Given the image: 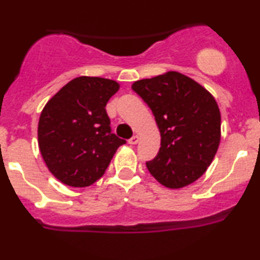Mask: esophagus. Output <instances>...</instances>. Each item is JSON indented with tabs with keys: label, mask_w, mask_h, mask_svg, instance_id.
Masks as SVG:
<instances>
[{
	"label": "esophagus",
	"mask_w": 260,
	"mask_h": 260,
	"mask_svg": "<svg viewBox=\"0 0 260 260\" xmlns=\"http://www.w3.org/2000/svg\"><path fill=\"white\" fill-rule=\"evenodd\" d=\"M138 142H139V136H133L132 138L128 140V143H129V144H132V145L137 144Z\"/></svg>",
	"instance_id": "esophagus-1"
}]
</instances>
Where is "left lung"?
Wrapping results in <instances>:
<instances>
[{
	"mask_svg": "<svg viewBox=\"0 0 260 260\" xmlns=\"http://www.w3.org/2000/svg\"><path fill=\"white\" fill-rule=\"evenodd\" d=\"M132 89L153 111L161 136L159 153L147 168L162 186L177 189L198 180L215 156L221 116L207 89L171 72L137 80Z\"/></svg>",
	"mask_w": 260,
	"mask_h": 260,
	"instance_id": "8db88e82",
	"label": "left lung"
}]
</instances>
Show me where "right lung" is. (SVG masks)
Listing matches in <instances>:
<instances>
[{
	"label": "right lung",
	"mask_w": 260,
	"mask_h": 260,
	"mask_svg": "<svg viewBox=\"0 0 260 260\" xmlns=\"http://www.w3.org/2000/svg\"><path fill=\"white\" fill-rule=\"evenodd\" d=\"M120 89L115 80L78 77L47 101L38 140L50 172L71 187H88L105 174L126 140L111 132L105 106Z\"/></svg>",
	"instance_id": "add662e5"
}]
</instances>
